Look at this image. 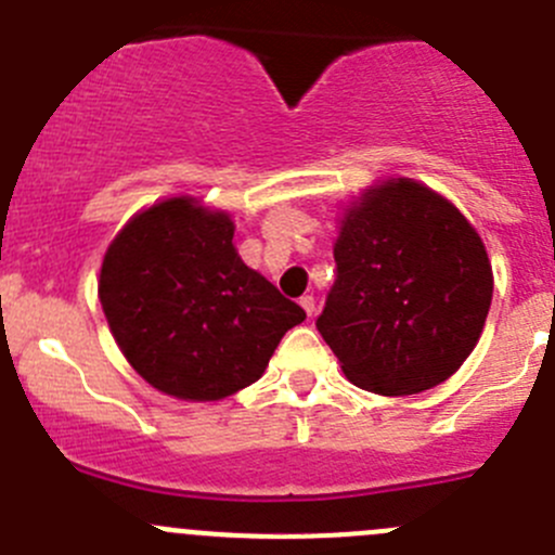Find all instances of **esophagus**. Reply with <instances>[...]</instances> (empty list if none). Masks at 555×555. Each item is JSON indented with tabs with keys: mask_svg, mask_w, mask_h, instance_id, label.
Masks as SVG:
<instances>
[{
	"mask_svg": "<svg viewBox=\"0 0 555 555\" xmlns=\"http://www.w3.org/2000/svg\"><path fill=\"white\" fill-rule=\"evenodd\" d=\"M300 306H304V311L311 317L313 309H317V304H313V295H304V298H300Z\"/></svg>",
	"mask_w": 555,
	"mask_h": 555,
	"instance_id": "1",
	"label": "esophagus"
}]
</instances>
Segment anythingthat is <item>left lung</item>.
<instances>
[{"label": "left lung", "instance_id": "obj_1", "mask_svg": "<svg viewBox=\"0 0 555 555\" xmlns=\"http://www.w3.org/2000/svg\"><path fill=\"white\" fill-rule=\"evenodd\" d=\"M317 330L360 389L418 395L462 367L483 333L494 273L467 217L416 179L367 188L340 217Z\"/></svg>", "mask_w": 555, "mask_h": 555}]
</instances>
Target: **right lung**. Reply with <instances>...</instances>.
Instances as JSON below:
<instances>
[{
  "label": "right lung",
  "mask_w": 555,
  "mask_h": 555,
  "mask_svg": "<svg viewBox=\"0 0 555 555\" xmlns=\"http://www.w3.org/2000/svg\"><path fill=\"white\" fill-rule=\"evenodd\" d=\"M233 231L228 211L177 195L133 215L106 246V324L133 371L177 400H222L255 384L306 319L238 257Z\"/></svg>",
  "instance_id": "right-lung-1"
}]
</instances>
